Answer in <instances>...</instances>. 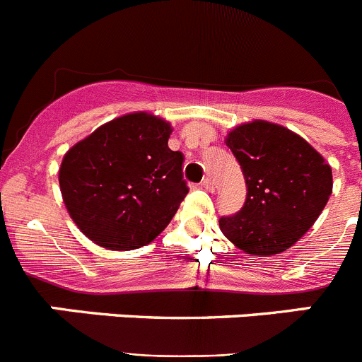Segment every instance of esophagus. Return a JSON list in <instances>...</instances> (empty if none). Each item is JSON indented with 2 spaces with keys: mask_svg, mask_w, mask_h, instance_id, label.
<instances>
[{
  "mask_svg": "<svg viewBox=\"0 0 362 362\" xmlns=\"http://www.w3.org/2000/svg\"><path fill=\"white\" fill-rule=\"evenodd\" d=\"M203 188H206V190H216V185H214V181L210 177H206L203 181Z\"/></svg>",
  "mask_w": 362,
  "mask_h": 362,
  "instance_id": "1",
  "label": "esophagus"
}]
</instances>
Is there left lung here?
I'll list each match as a JSON object with an SVG mask.
<instances>
[{
	"label": "left lung",
	"instance_id": "left-lung-1",
	"mask_svg": "<svg viewBox=\"0 0 362 362\" xmlns=\"http://www.w3.org/2000/svg\"><path fill=\"white\" fill-rule=\"evenodd\" d=\"M241 165L245 206L221 217V232L252 255L288 250L312 228L332 194V168L308 141L281 124L255 119L226 136Z\"/></svg>",
	"mask_w": 362,
	"mask_h": 362
}]
</instances>
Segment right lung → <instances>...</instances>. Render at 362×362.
Returning <instances> with one entry per match:
<instances>
[{"instance_id": "obj_1", "label": "right lung", "mask_w": 362, "mask_h": 362, "mask_svg": "<svg viewBox=\"0 0 362 362\" xmlns=\"http://www.w3.org/2000/svg\"><path fill=\"white\" fill-rule=\"evenodd\" d=\"M170 123L134 112L101 124L65 153L59 188L86 238L110 250L148 245L188 194L183 153L168 148Z\"/></svg>"}]
</instances>
